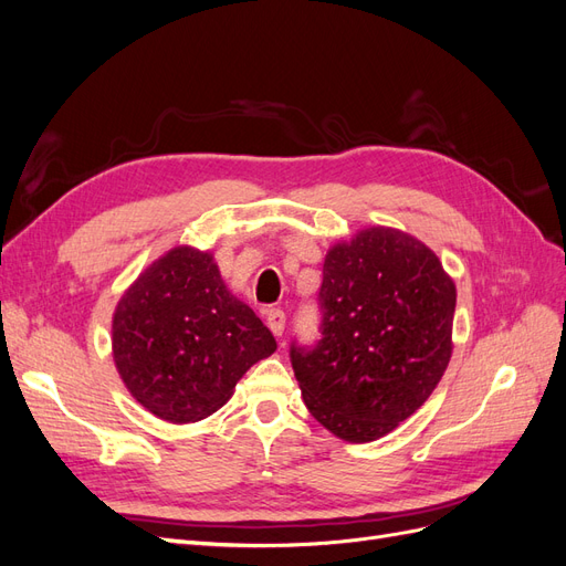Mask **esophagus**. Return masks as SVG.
Listing matches in <instances>:
<instances>
[{
    "instance_id": "esophagus-1",
    "label": "esophagus",
    "mask_w": 566,
    "mask_h": 566,
    "mask_svg": "<svg viewBox=\"0 0 566 566\" xmlns=\"http://www.w3.org/2000/svg\"><path fill=\"white\" fill-rule=\"evenodd\" d=\"M266 325H269V331L273 335L281 337L283 331H285V314L281 310H269L266 312Z\"/></svg>"
}]
</instances>
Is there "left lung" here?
Wrapping results in <instances>:
<instances>
[{"instance_id": "left-lung-1", "label": "left lung", "mask_w": 566, "mask_h": 566, "mask_svg": "<svg viewBox=\"0 0 566 566\" xmlns=\"http://www.w3.org/2000/svg\"><path fill=\"white\" fill-rule=\"evenodd\" d=\"M318 342H290L310 413L345 441L380 439L427 401L451 358L455 285L437 254L366 229L323 262Z\"/></svg>"}]
</instances>
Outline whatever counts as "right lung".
Returning <instances> with one entry per match:
<instances>
[{
  "instance_id": "obj_1",
  "label": "right lung",
  "mask_w": 566,
  "mask_h": 566,
  "mask_svg": "<svg viewBox=\"0 0 566 566\" xmlns=\"http://www.w3.org/2000/svg\"><path fill=\"white\" fill-rule=\"evenodd\" d=\"M276 349L266 325L235 300L212 254L169 250L119 300L113 358L132 397L169 422L224 406L243 373Z\"/></svg>"
}]
</instances>
